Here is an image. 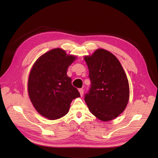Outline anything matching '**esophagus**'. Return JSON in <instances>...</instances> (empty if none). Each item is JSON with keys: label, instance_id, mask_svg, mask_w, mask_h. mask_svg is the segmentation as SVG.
<instances>
[{"label": "esophagus", "instance_id": "esophagus-1", "mask_svg": "<svg viewBox=\"0 0 158 158\" xmlns=\"http://www.w3.org/2000/svg\"><path fill=\"white\" fill-rule=\"evenodd\" d=\"M78 90H79V92H80V95L82 97V95H84V89H83V88H80Z\"/></svg>", "mask_w": 158, "mask_h": 158}]
</instances>
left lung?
Here are the masks:
<instances>
[{
    "mask_svg": "<svg viewBox=\"0 0 158 158\" xmlns=\"http://www.w3.org/2000/svg\"><path fill=\"white\" fill-rule=\"evenodd\" d=\"M84 60L91 80L85 102L89 111L99 120L111 121L124 111L128 102L127 75L117 57L103 49L84 56Z\"/></svg>",
    "mask_w": 158,
    "mask_h": 158,
    "instance_id": "1",
    "label": "left lung"
}]
</instances>
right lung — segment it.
I'll return each mask as SVG.
<instances>
[{
    "label": "right lung",
    "instance_id": "add662e5",
    "mask_svg": "<svg viewBox=\"0 0 158 158\" xmlns=\"http://www.w3.org/2000/svg\"><path fill=\"white\" fill-rule=\"evenodd\" d=\"M76 59L56 48L41 55L32 66L27 84L29 97L36 111L50 120L64 116L73 99L80 97L66 74Z\"/></svg>",
    "mask_w": 158,
    "mask_h": 158
}]
</instances>
